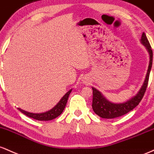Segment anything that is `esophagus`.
I'll return each mask as SVG.
<instances>
[{
    "mask_svg": "<svg viewBox=\"0 0 154 154\" xmlns=\"http://www.w3.org/2000/svg\"><path fill=\"white\" fill-rule=\"evenodd\" d=\"M83 82L84 83H85V84H86V83H87L88 82H87V80H86V79H83Z\"/></svg>",
    "mask_w": 154,
    "mask_h": 154,
    "instance_id": "1",
    "label": "esophagus"
}]
</instances>
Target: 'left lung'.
<instances>
[{
    "mask_svg": "<svg viewBox=\"0 0 154 154\" xmlns=\"http://www.w3.org/2000/svg\"><path fill=\"white\" fill-rule=\"evenodd\" d=\"M140 42L143 46H146L147 51L149 54L150 61L148 65V71H147L146 79L143 83L142 87L135 96L133 97L128 101L124 102L123 103H113L108 101L102 93L92 87L93 90V99H92V109L97 115L103 119H114L117 117L122 116L126 113L134 109L136 106L139 105L140 102L143 99L145 92L146 91L147 86H148V79H149L150 72H151L152 63H153V51L151 49V46L149 44L146 34L143 32L141 37Z\"/></svg>",
    "mask_w": 154,
    "mask_h": 154,
    "instance_id": "8db88e82",
    "label": "left lung"
}]
</instances>
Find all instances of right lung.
Returning a JSON list of instances; mask_svg holds the SVG:
<instances>
[{
  "instance_id": "add662e5",
  "label": "right lung",
  "mask_w": 154,
  "mask_h": 154,
  "mask_svg": "<svg viewBox=\"0 0 154 154\" xmlns=\"http://www.w3.org/2000/svg\"><path fill=\"white\" fill-rule=\"evenodd\" d=\"M71 91L72 89L69 90L68 92H67L66 94L62 97V99L60 100V102L55 105L52 109L49 110V111L45 112V113H30V112L25 111V110H23L20 108H18V109L20 111H21L22 113H24V114L27 116L35 119V120H38V121L52 120V119L57 118V117L59 116L63 113V111L65 108V105L67 104V101H68V97L70 95Z\"/></svg>"
}]
</instances>
